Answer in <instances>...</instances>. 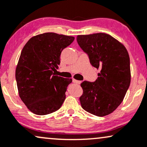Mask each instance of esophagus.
<instances>
[{
	"label": "esophagus",
	"mask_w": 147,
	"mask_h": 147,
	"mask_svg": "<svg viewBox=\"0 0 147 147\" xmlns=\"http://www.w3.org/2000/svg\"><path fill=\"white\" fill-rule=\"evenodd\" d=\"M72 81H73V83H75V84H80L81 83V81H77L76 80V79H72Z\"/></svg>",
	"instance_id": "1"
}]
</instances>
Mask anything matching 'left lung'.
<instances>
[{
	"instance_id": "8db88e82",
	"label": "left lung",
	"mask_w": 147,
	"mask_h": 147,
	"mask_svg": "<svg viewBox=\"0 0 147 147\" xmlns=\"http://www.w3.org/2000/svg\"><path fill=\"white\" fill-rule=\"evenodd\" d=\"M77 41L91 65L100 68L94 82L81 84L82 108L97 116H107L121 105L131 82L130 59L126 48L103 33L78 35Z\"/></svg>"
}]
</instances>
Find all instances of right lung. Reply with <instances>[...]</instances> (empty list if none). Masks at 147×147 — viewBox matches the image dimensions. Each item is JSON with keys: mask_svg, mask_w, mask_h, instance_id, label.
I'll list each match as a JSON object with an SVG mask.
<instances>
[{"mask_svg": "<svg viewBox=\"0 0 147 147\" xmlns=\"http://www.w3.org/2000/svg\"><path fill=\"white\" fill-rule=\"evenodd\" d=\"M74 40L72 36L45 33L33 37L24 45L16 79L19 96L31 112L47 115L62 105L72 79L55 75V71L59 68L61 51Z\"/></svg>", "mask_w": 147, "mask_h": 147, "instance_id": "add662e5", "label": "right lung"}]
</instances>
